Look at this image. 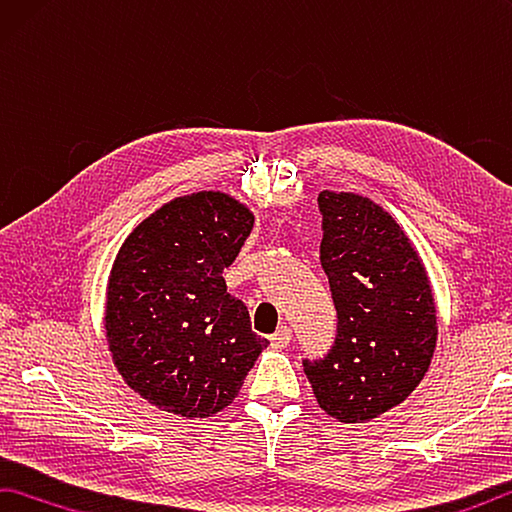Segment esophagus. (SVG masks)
Returning a JSON list of instances; mask_svg holds the SVG:
<instances>
[{
	"label": "esophagus",
	"mask_w": 512,
	"mask_h": 512,
	"mask_svg": "<svg viewBox=\"0 0 512 512\" xmlns=\"http://www.w3.org/2000/svg\"><path fill=\"white\" fill-rule=\"evenodd\" d=\"M290 339H292V330L288 326H281L274 335H270V342L274 348H285L290 344Z\"/></svg>",
	"instance_id": "34e87169"
}]
</instances>
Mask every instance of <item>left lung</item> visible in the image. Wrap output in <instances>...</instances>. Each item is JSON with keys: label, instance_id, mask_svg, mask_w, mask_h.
<instances>
[{"label": "left lung", "instance_id": "left-lung-1", "mask_svg": "<svg viewBox=\"0 0 512 512\" xmlns=\"http://www.w3.org/2000/svg\"><path fill=\"white\" fill-rule=\"evenodd\" d=\"M319 209L337 337L321 360H303V371L328 416L366 423L425 378L438 339L434 292L414 242L380 204L321 191Z\"/></svg>", "mask_w": 512, "mask_h": 512}]
</instances>
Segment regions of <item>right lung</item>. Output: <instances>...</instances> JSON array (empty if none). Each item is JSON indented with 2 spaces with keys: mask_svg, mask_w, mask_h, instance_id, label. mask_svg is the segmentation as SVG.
Listing matches in <instances>:
<instances>
[{
  "mask_svg": "<svg viewBox=\"0 0 512 512\" xmlns=\"http://www.w3.org/2000/svg\"><path fill=\"white\" fill-rule=\"evenodd\" d=\"M251 229L247 204L200 191L159 206L116 254L107 346L125 384L157 409L191 420L218 414L270 344L222 279Z\"/></svg>",
  "mask_w": 512,
  "mask_h": 512,
  "instance_id": "add662e5",
  "label": "right lung"
}]
</instances>
